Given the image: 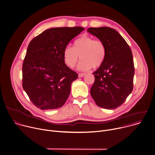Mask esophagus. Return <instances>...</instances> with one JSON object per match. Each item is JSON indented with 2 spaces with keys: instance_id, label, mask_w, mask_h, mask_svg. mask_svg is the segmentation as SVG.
I'll return each mask as SVG.
<instances>
[{
  "instance_id": "obj_1",
  "label": "esophagus",
  "mask_w": 155,
  "mask_h": 155,
  "mask_svg": "<svg viewBox=\"0 0 155 155\" xmlns=\"http://www.w3.org/2000/svg\"><path fill=\"white\" fill-rule=\"evenodd\" d=\"M85 74H84V73H79V74H78V76H79V78H82V77H84V76H85Z\"/></svg>"
}]
</instances>
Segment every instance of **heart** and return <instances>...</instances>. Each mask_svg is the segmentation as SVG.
Segmentation results:
<instances>
[{
    "mask_svg": "<svg viewBox=\"0 0 155 155\" xmlns=\"http://www.w3.org/2000/svg\"><path fill=\"white\" fill-rule=\"evenodd\" d=\"M79 56L81 61L78 70L87 71L93 67L96 68L101 67L105 61L106 48L102 41L94 40L88 35H82L73 42V47L68 45L63 51L64 61L70 68L75 67Z\"/></svg>",
    "mask_w": 155,
    "mask_h": 155,
    "instance_id": "obj_1",
    "label": "heart"
}]
</instances>
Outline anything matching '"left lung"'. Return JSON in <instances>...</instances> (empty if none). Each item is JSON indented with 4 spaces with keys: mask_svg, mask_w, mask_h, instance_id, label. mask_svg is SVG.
<instances>
[{
    "mask_svg": "<svg viewBox=\"0 0 155 155\" xmlns=\"http://www.w3.org/2000/svg\"><path fill=\"white\" fill-rule=\"evenodd\" d=\"M87 31L102 41L106 48L104 63L93 73L95 80L90 90L91 96L97 106L116 108L133 90L134 68L131 50L114 29L91 27Z\"/></svg>",
    "mask_w": 155,
    "mask_h": 155,
    "instance_id": "left-lung-1",
    "label": "left lung"
}]
</instances>
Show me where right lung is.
I'll list each match as a JSON object with an SVG mask.
<instances>
[{
	"label": "right lung",
	"instance_id": "add662e5",
	"mask_svg": "<svg viewBox=\"0 0 155 155\" xmlns=\"http://www.w3.org/2000/svg\"><path fill=\"white\" fill-rule=\"evenodd\" d=\"M84 28H51L29 44L22 65V86L33 104L41 110L61 108L78 74L65 64L63 51Z\"/></svg>",
	"mask_w": 155,
	"mask_h": 155
}]
</instances>
